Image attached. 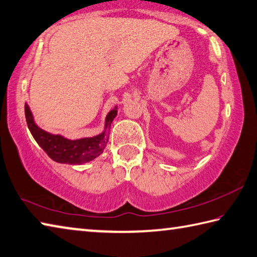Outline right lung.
Here are the masks:
<instances>
[{
	"instance_id": "add662e5",
	"label": "right lung",
	"mask_w": 257,
	"mask_h": 257,
	"mask_svg": "<svg viewBox=\"0 0 257 257\" xmlns=\"http://www.w3.org/2000/svg\"><path fill=\"white\" fill-rule=\"evenodd\" d=\"M25 119L29 130L31 132L35 142L39 144L45 154L54 162L69 165H82L91 162L102 154L105 145L108 143V132L111 127L113 119L118 112V107L110 110L105 115L104 129L102 133L93 137H85L80 139H68L62 135L50 134L41 129L35 123L34 117L29 104L25 103Z\"/></svg>"
}]
</instances>
